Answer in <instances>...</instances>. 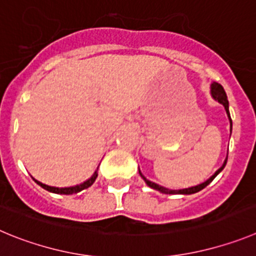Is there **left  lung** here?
<instances>
[{"instance_id":"8db88e82","label":"left lung","mask_w":256,"mask_h":256,"mask_svg":"<svg viewBox=\"0 0 256 256\" xmlns=\"http://www.w3.org/2000/svg\"><path fill=\"white\" fill-rule=\"evenodd\" d=\"M210 93H212V96H213L214 100H218V102H220V104H223V107H224L226 112H227V116H228V118H230V124H231V130H232V121H231V117H230V111H228V100H227V96H226L224 89H223L222 85L218 84V82H213V84L210 85ZM226 163H227V158H226V160H224V163L222 164V167H220V170H218V171L210 177V178L206 180V182H202V184H200V185H196V186H192V188H181V190H170V188H163V186L158 185V184L149 181V180L146 178V177H145L142 172H140V170H139V174H140V176L142 177V180L145 181V184H146L149 188H154V190L160 191V192H163V194H186V195H188V194H194V192H198V191L202 190V188H206V186H208L209 184L213 181L214 177L217 176V174L222 171L223 168H224Z\"/></svg>"}]
</instances>
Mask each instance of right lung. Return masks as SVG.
<instances>
[{
    "instance_id": "1",
    "label": "right lung",
    "mask_w": 256,
    "mask_h": 256,
    "mask_svg": "<svg viewBox=\"0 0 256 256\" xmlns=\"http://www.w3.org/2000/svg\"><path fill=\"white\" fill-rule=\"evenodd\" d=\"M96 177H98V174H96V172H94L93 176L90 177V178L86 180V181H84V182L80 184V185L71 186V188H54V186H48V185H46V184L39 182V181H36V178H33V180L36 181V184H38L39 186H42L43 188H46V190L50 191V192H54V194L71 195V194H76V192H80V191L84 190V188H88L89 186L93 185V182L96 181Z\"/></svg>"
}]
</instances>
